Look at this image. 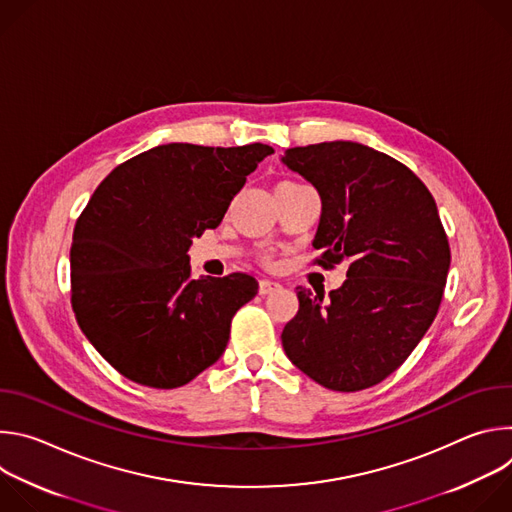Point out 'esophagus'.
<instances>
[{
    "label": "esophagus",
    "instance_id": "1",
    "mask_svg": "<svg viewBox=\"0 0 512 512\" xmlns=\"http://www.w3.org/2000/svg\"><path fill=\"white\" fill-rule=\"evenodd\" d=\"M281 285L277 283V281H273V279H261V283H259V294L261 296H267V294H271V291H275V289H279Z\"/></svg>",
    "mask_w": 512,
    "mask_h": 512
}]
</instances>
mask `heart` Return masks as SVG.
Segmentation results:
<instances>
[{
    "instance_id": "heart-1",
    "label": "heart",
    "mask_w": 512,
    "mask_h": 512,
    "mask_svg": "<svg viewBox=\"0 0 512 512\" xmlns=\"http://www.w3.org/2000/svg\"><path fill=\"white\" fill-rule=\"evenodd\" d=\"M277 186H296V182H287V180H285V182H279Z\"/></svg>"
}]
</instances>
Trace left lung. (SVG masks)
<instances>
[{
    "instance_id": "left-lung-1",
    "label": "left lung",
    "mask_w": 512,
    "mask_h": 512,
    "mask_svg": "<svg viewBox=\"0 0 512 512\" xmlns=\"http://www.w3.org/2000/svg\"><path fill=\"white\" fill-rule=\"evenodd\" d=\"M281 162L320 194V265L346 281L312 294L281 332L287 358L332 391L373 387L397 371L442 304L450 245L425 184L401 162L356 141L289 148Z\"/></svg>"
}]
</instances>
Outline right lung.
Segmentation results:
<instances>
[{
	"label": "right lung",
	"mask_w": 512,
	"mask_h": 512,
	"mask_svg": "<svg viewBox=\"0 0 512 512\" xmlns=\"http://www.w3.org/2000/svg\"><path fill=\"white\" fill-rule=\"evenodd\" d=\"M269 154L263 143H166L117 166L91 196L72 235V310L123 377L176 389L223 356L259 283L247 273L192 279L188 251Z\"/></svg>",
	"instance_id": "obj_1"
}]
</instances>
